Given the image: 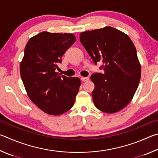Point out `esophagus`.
I'll use <instances>...</instances> for the list:
<instances>
[{
	"label": "esophagus",
	"instance_id": "34e87169",
	"mask_svg": "<svg viewBox=\"0 0 158 158\" xmlns=\"http://www.w3.org/2000/svg\"><path fill=\"white\" fill-rule=\"evenodd\" d=\"M81 80L83 81H89V77H81Z\"/></svg>",
	"mask_w": 158,
	"mask_h": 158
}]
</instances>
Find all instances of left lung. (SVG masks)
Segmentation results:
<instances>
[{
    "instance_id": "left-lung-1",
    "label": "left lung",
    "mask_w": 158,
    "mask_h": 158,
    "mask_svg": "<svg viewBox=\"0 0 158 158\" xmlns=\"http://www.w3.org/2000/svg\"><path fill=\"white\" fill-rule=\"evenodd\" d=\"M80 42L105 73L90 77L93 100L99 110L116 113L132 100L141 79V65L133 42L126 34L111 26L82 32Z\"/></svg>"
}]
</instances>
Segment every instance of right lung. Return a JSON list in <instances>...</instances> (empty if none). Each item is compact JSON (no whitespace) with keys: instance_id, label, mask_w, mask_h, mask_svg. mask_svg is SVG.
<instances>
[{"instance_id":"add662e5","label":"right lung","mask_w":158,"mask_h":158,"mask_svg":"<svg viewBox=\"0 0 158 158\" xmlns=\"http://www.w3.org/2000/svg\"><path fill=\"white\" fill-rule=\"evenodd\" d=\"M76 41L72 33L42 32L29 40L20 64V74L29 98L51 115H61L74 105L81 81L60 76L56 69L61 57Z\"/></svg>"}]
</instances>
